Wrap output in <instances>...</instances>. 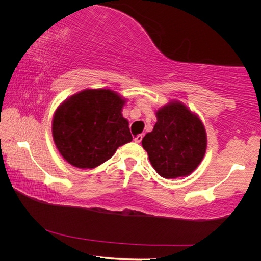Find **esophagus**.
Segmentation results:
<instances>
[{
	"label": "esophagus",
	"instance_id": "34e87169",
	"mask_svg": "<svg viewBox=\"0 0 261 261\" xmlns=\"http://www.w3.org/2000/svg\"><path fill=\"white\" fill-rule=\"evenodd\" d=\"M143 135H137V136H135L134 137V141H135V143H137V144H140L141 143V140H143Z\"/></svg>",
	"mask_w": 261,
	"mask_h": 261
}]
</instances>
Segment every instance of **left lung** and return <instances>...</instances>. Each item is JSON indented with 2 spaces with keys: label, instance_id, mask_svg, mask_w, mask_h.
I'll return each instance as SVG.
<instances>
[{
  "label": "left lung",
  "instance_id": "1",
  "mask_svg": "<svg viewBox=\"0 0 261 261\" xmlns=\"http://www.w3.org/2000/svg\"><path fill=\"white\" fill-rule=\"evenodd\" d=\"M155 116L152 132L141 141L150 163L164 178L192 174L207 149V133L199 116L178 100L156 110Z\"/></svg>",
  "mask_w": 261,
  "mask_h": 261
}]
</instances>
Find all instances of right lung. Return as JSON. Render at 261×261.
Here are the masks:
<instances>
[{"instance_id": "right-lung-1", "label": "right lung", "mask_w": 261, "mask_h": 261, "mask_svg": "<svg viewBox=\"0 0 261 261\" xmlns=\"http://www.w3.org/2000/svg\"><path fill=\"white\" fill-rule=\"evenodd\" d=\"M125 105L126 99L110 89H85L63 101L52 121L53 141L63 159L75 168L94 169L130 143Z\"/></svg>"}]
</instances>
